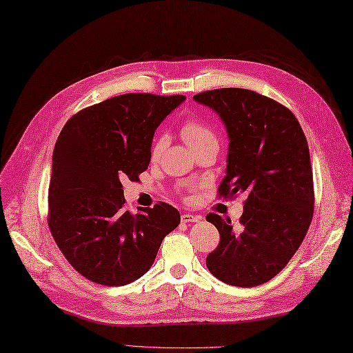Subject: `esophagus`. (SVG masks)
<instances>
[{
	"label": "esophagus",
	"instance_id": "obj_1",
	"mask_svg": "<svg viewBox=\"0 0 353 353\" xmlns=\"http://www.w3.org/2000/svg\"><path fill=\"white\" fill-rule=\"evenodd\" d=\"M199 220H200V216L192 215V214H182L181 215L182 223H194V221H199Z\"/></svg>",
	"mask_w": 353,
	"mask_h": 353
}]
</instances>
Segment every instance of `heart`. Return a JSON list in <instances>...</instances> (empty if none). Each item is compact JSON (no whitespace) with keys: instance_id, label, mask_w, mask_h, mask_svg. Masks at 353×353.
Wrapping results in <instances>:
<instances>
[{"instance_id":"1","label":"heart","mask_w":353,"mask_h":353,"mask_svg":"<svg viewBox=\"0 0 353 353\" xmlns=\"http://www.w3.org/2000/svg\"><path fill=\"white\" fill-rule=\"evenodd\" d=\"M181 134H182V138L188 142L192 150H197V148L208 145V144L219 145V139H216V134H215L214 129L208 123H205L203 119H197V118L186 119V121L181 127ZM167 144H168L167 134H159V137L154 139L153 145H152L153 159H157V157L162 154Z\"/></svg>"}]
</instances>
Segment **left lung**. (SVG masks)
Here are the masks:
<instances>
[{
	"label": "left lung",
	"mask_w": 353,
	"mask_h": 353,
	"mask_svg": "<svg viewBox=\"0 0 353 353\" xmlns=\"http://www.w3.org/2000/svg\"><path fill=\"white\" fill-rule=\"evenodd\" d=\"M194 100L215 110L229 134L228 168L219 196H247L238 230L230 220L206 215L220 232L206 267L224 283L256 287L288 264L311 224L308 142L290 109L249 89H214L194 95Z\"/></svg>",
	"instance_id": "obj_1"
}]
</instances>
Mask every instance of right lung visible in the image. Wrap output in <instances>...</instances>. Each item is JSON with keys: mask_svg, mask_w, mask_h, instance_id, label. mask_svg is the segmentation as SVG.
Returning <instances> with one entry per match:
<instances>
[{"mask_svg": "<svg viewBox=\"0 0 353 353\" xmlns=\"http://www.w3.org/2000/svg\"><path fill=\"white\" fill-rule=\"evenodd\" d=\"M183 95L124 94L72 115L56 141L48 226L63 256L86 279L130 283L153 265L162 239L181 223L168 203L124 208L123 181H138L157 125Z\"/></svg>", "mask_w": 353, "mask_h": 353, "instance_id": "obj_1", "label": "right lung"}]
</instances>
